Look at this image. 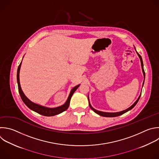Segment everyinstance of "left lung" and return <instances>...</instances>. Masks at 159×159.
Returning <instances> with one entry per match:
<instances>
[{"instance_id":"8db88e82","label":"left lung","mask_w":159,"mask_h":159,"mask_svg":"<svg viewBox=\"0 0 159 159\" xmlns=\"http://www.w3.org/2000/svg\"><path fill=\"white\" fill-rule=\"evenodd\" d=\"M137 54H138V56H139V58H140V62H141V66H142V71H143V75H144V79H145V72H144V70H143V61H142V57H141V56H140V55L139 54V53L137 52ZM143 82H144V81H143ZM140 95H141V94L140 95V96L139 97V98H138V99L135 101V102L132 105V106H130L129 108H128L127 109H126V110H124V111H121V112H116V113H109V112H101V111H97V110H95V109H94L92 106H91V105H90V102H89V106H90V109L94 112H95L96 114H98L99 116H103V117H117V116H121V115H122V114H124V113H125V112H128L129 111H130V110H131L132 109H133L134 107H135V105L137 103V102H138V101H139V98H140Z\"/></svg>"}]
</instances>
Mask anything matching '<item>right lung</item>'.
I'll use <instances>...</instances> for the list:
<instances>
[{
    "label": "right lung",
    "instance_id": "1",
    "mask_svg": "<svg viewBox=\"0 0 159 159\" xmlns=\"http://www.w3.org/2000/svg\"><path fill=\"white\" fill-rule=\"evenodd\" d=\"M21 64H22V62H20V65L18 67L17 74V83H18L19 92L20 93V97H21L22 101L24 102V103L27 105V106L30 109L32 110L33 111L40 114V115H42V116H48V117L54 116L59 114L62 113V112L66 111L68 109V107H69L70 98H71L73 93L77 90V89L79 87V85L75 86V87H74L72 89V90L70 93V95H69V96L67 98V100L66 101V102L63 105H61V106L56 107V108H47V107L41 106V105L34 103V102H31L28 98H27V97L24 95V93H23V92L21 89L20 85V81H19V72H20V69Z\"/></svg>",
    "mask_w": 159,
    "mask_h": 159
}]
</instances>
